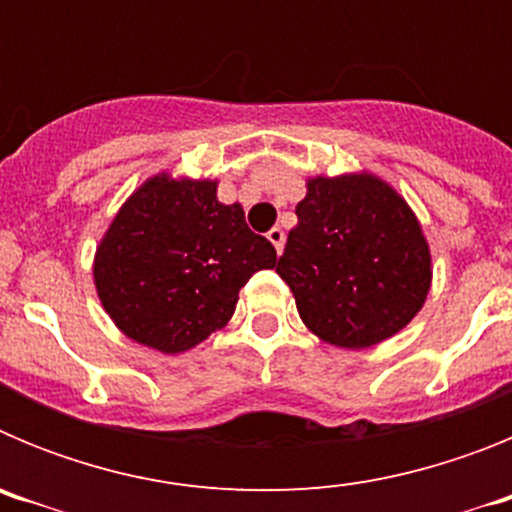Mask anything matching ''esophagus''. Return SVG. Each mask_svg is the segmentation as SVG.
Wrapping results in <instances>:
<instances>
[{
	"label": "esophagus",
	"instance_id": "obj_1",
	"mask_svg": "<svg viewBox=\"0 0 512 512\" xmlns=\"http://www.w3.org/2000/svg\"><path fill=\"white\" fill-rule=\"evenodd\" d=\"M266 238H269V241L274 243L277 253H282V248H284V230L282 228H271L269 233H266Z\"/></svg>",
	"mask_w": 512,
	"mask_h": 512
}]
</instances>
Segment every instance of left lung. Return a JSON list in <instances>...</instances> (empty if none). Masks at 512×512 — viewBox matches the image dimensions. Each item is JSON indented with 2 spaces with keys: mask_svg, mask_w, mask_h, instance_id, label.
Returning a JSON list of instances; mask_svg holds the SVG:
<instances>
[{
  "mask_svg": "<svg viewBox=\"0 0 512 512\" xmlns=\"http://www.w3.org/2000/svg\"><path fill=\"white\" fill-rule=\"evenodd\" d=\"M277 274L302 323L330 346L400 333L431 289V248L410 205L379 176H312Z\"/></svg>",
  "mask_w": 512,
  "mask_h": 512,
  "instance_id": "1",
  "label": "left lung"
}]
</instances>
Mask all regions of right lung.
Segmentation results:
<instances>
[{"label":"right lung","mask_w":512,"mask_h":512,"mask_svg":"<svg viewBox=\"0 0 512 512\" xmlns=\"http://www.w3.org/2000/svg\"><path fill=\"white\" fill-rule=\"evenodd\" d=\"M274 264V246L238 202L217 200V182L164 171L117 210L94 253V287L130 341L182 354L225 328L243 284Z\"/></svg>","instance_id":"add662e5"}]
</instances>
